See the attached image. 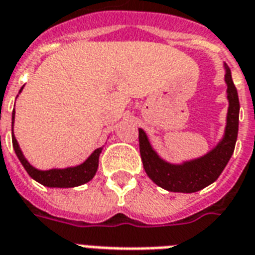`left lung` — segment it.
<instances>
[{"instance_id":"obj_1","label":"left lung","mask_w":255,"mask_h":255,"mask_svg":"<svg viewBox=\"0 0 255 255\" xmlns=\"http://www.w3.org/2000/svg\"><path fill=\"white\" fill-rule=\"evenodd\" d=\"M225 81L227 84V110L226 128L222 140L215 145L210 152L183 162L182 164H172L163 160L155 152L149 143L145 132L139 128V148L143 167L153 183L167 191L172 192H195L218 179L225 167L230 160L236 148L240 123V99L233 79L230 68L225 64Z\"/></svg>"}]
</instances>
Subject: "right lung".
I'll return each mask as SVG.
<instances>
[{
	"mask_svg": "<svg viewBox=\"0 0 255 255\" xmlns=\"http://www.w3.org/2000/svg\"><path fill=\"white\" fill-rule=\"evenodd\" d=\"M24 88V87H22ZM19 89V92L22 91ZM14 110L11 114V141H13V148L15 151L17 158L19 159L21 164L24 166L26 172L30 178L41 183L46 187H58V188H69L81 186L92 179L96 174L97 167H99V156L102 153L103 147L95 149L91 156L84 163H81L76 167H67V168H52V170H37L25 159L24 153L19 148L18 143L15 140L14 133H13V124H14Z\"/></svg>",
	"mask_w": 255,
	"mask_h": 255,
	"instance_id": "obj_1",
	"label": "right lung"
}]
</instances>
